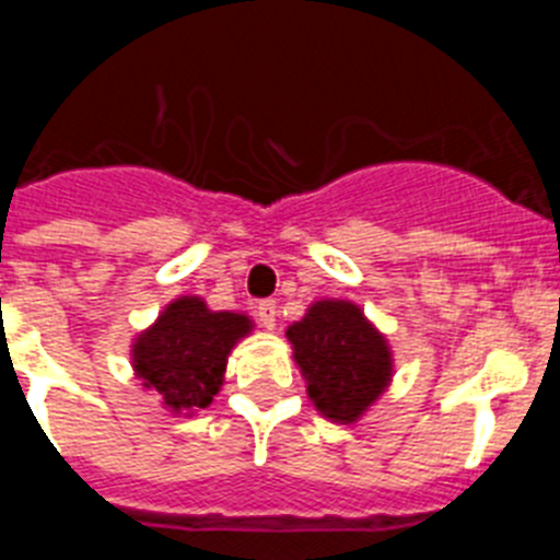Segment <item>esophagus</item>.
I'll return each mask as SVG.
<instances>
[{"label": "esophagus", "mask_w": 560, "mask_h": 560, "mask_svg": "<svg viewBox=\"0 0 560 560\" xmlns=\"http://www.w3.org/2000/svg\"><path fill=\"white\" fill-rule=\"evenodd\" d=\"M255 316H257V323L264 325V328H275L277 323V303L275 300H260V303L255 305Z\"/></svg>", "instance_id": "34e87169"}]
</instances>
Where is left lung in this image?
Wrapping results in <instances>:
<instances>
[{"label":"left lung","mask_w":560,"mask_h":560,"mask_svg":"<svg viewBox=\"0 0 560 560\" xmlns=\"http://www.w3.org/2000/svg\"><path fill=\"white\" fill-rule=\"evenodd\" d=\"M289 339L308 378V395L330 420L350 423L387 387L393 373L387 341L353 303L311 305L303 323L289 328Z\"/></svg>","instance_id":"1"}]
</instances>
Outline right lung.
Instances as JSON below:
<instances>
[{"label":"right lung","instance_id":"obj_1","mask_svg":"<svg viewBox=\"0 0 560 560\" xmlns=\"http://www.w3.org/2000/svg\"><path fill=\"white\" fill-rule=\"evenodd\" d=\"M244 334H249L246 316L212 314L199 296H182L137 339L133 368L173 412L205 409L219 393L232 345Z\"/></svg>","mask_w":560,"mask_h":560}]
</instances>
